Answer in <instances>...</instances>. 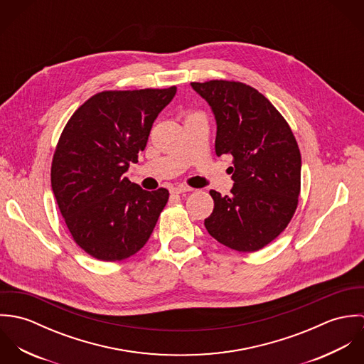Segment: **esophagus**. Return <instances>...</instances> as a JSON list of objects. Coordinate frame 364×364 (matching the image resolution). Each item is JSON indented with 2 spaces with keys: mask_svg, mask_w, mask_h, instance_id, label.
<instances>
[{
  "mask_svg": "<svg viewBox=\"0 0 364 364\" xmlns=\"http://www.w3.org/2000/svg\"><path fill=\"white\" fill-rule=\"evenodd\" d=\"M193 189L192 188H188V186H175L171 189V195H182L185 192H192Z\"/></svg>",
  "mask_w": 364,
  "mask_h": 364,
  "instance_id": "1",
  "label": "esophagus"
}]
</instances>
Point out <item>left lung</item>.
Segmentation results:
<instances>
[{
    "mask_svg": "<svg viewBox=\"0 0 364 364\" xmlns=\"http://www.w3.org/2000/svg\"><path fill=\"white\" fill-rule=\"evenodd\" d=\"M217 122L215 154L232 156L231 196L210 191L208 234L238 251H259L284 231L299 205L301 154L282 113L255 88L228 80L191 82Z\"/></svg>",
    "mask_w": 364,
    "mask_h": 364,
    "instance_id": "obj_1",
    "label": "left lung"
}]
</instances>
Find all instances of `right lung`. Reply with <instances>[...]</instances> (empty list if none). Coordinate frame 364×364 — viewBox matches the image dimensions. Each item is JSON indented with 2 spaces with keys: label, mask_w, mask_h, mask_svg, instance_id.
I'll use <instances>...</instances> for the list:
<instances>
[{
  "label": "right lung",
  "mask_w": 364,
  "mask_h": 364,
  "mask_svg": "<svg viewBox=\"0 0 364 364\" xmlns=\"http://www.w3.org/2000/svg\"><path fill=\"white\" fill-rule=\"evenodd\" d=\"M176 87L102 91L64 126L53 154L52 189L74 242L104 262L126 259L149 241L169 192L143 191L123 173L146 149Z\"/></svg>",
  "instance_id": "add662e5"
}]
</instances>
